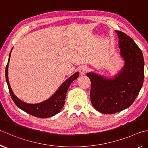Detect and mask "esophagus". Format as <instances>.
<instances>
[{
    "label": "esophagus",
    "instance_id": "esophagus-1",
    "mask_svg": "<svg viewBox=\"0 0 148 148\" xmlns=\"http://www.w3.org/2000/svg\"><path fill=\"white\" fill-rule=\"evenodd\" d=\"M87 71H88V69H87V66H82L79 69L80 74H82V75H85L86 73H87Z\"/></svg>",
    "mask_w": 148,
    "mask_h": 148
}]
</instances>
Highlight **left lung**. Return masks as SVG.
<instances>
[{"mask_svg": "<svg viewBox=\"0 0 148 148\" xmlns=\"http://www.w3.org/2000/svg\"><path fill=\"white\" fill-rule=\"evenodd\" d=\"M124 65L112 77L95 72L87 74L91 82L90 101L103 114H114L128 108L137 97L144 82V61L141 50L122 32L116 31Z\"/></svg>", "mask_w": 148, "mask_h": 148, "instance_id": "8db88e82", "label": "left lung"}]
</instances>
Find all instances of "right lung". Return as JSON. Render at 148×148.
Returning <instances> with one entry per match:
<instances>
[{
    "mask_svg": "<svg viewBox=\"0 0 148 148\" xmlns=\"http://www.w3.org/2000/svg\"><path fill=\"white\" fill-rule=\"evenodd\" d=\"M13 50V48L9 54L8 62L6 67V79L8 84V87L9 88L10 94L11 95L13 101L16 104L18 108L22 109L27 113L41 119H45V118H50L54 115L57 114L64 106L65 100L66 97V94L67 90L69 87L70 85L74 80L77 78L79 76V72H77L71 76L69 78L65 80L63 83L58 89L56 91V92L48 98L47 100L37 103H28L26 102L21 100L13 93L12 89L11 88L9 79H8V65L10 62V59L11 56V52Z\"/></svg>",
    "mask_w": 148,
    "mask_h": 148,
    "instance_id": "add662e5",
    "label": "right lung"
}]
</instances>
